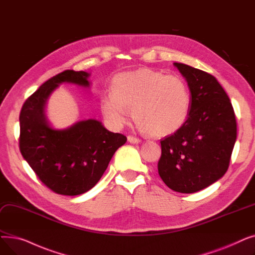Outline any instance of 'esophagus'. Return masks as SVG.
<instances>
[{
  "label": "esophagus",
  "instance_id": "esophagus-1",
  "mask_svg": "<svg viewBox=\"0 0 255 255\" xmlns=\"http://www.w3.org/2000/svg\"><path fill=\"white\" fill-rule=\"evenodd\" d=\"M127 139H128V141L131 142V143H139V142H140V139H139V138H137V137H135V136H132V135H129V136L127 137Z\"/></svg>",
  "mask_w": 255,
  "mask_h": 255
}]
</instances>
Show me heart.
Listing matches in <instances>:
<instances>
[{
    "instance_id": "obj_1",
    "label": "heart",
    "mask_w": 255,
    "mask_h": 255,
    "mask_svg": "<svg viewBox=\"0 0 255 255\" xmlns=\"http://www.w3.org/2000/svg\"><path fill=\"white\" fill-rule=\"evenodd\" d=\"M113 95L103 99L105 118L122 126L131 110L136 125L150 136L163 137L180 130L189 118L192 96L186 80L177 74L142 68L118 74Z\"/></svg>"
}]
</instances>
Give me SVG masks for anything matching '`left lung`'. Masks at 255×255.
Wrapping results in <instances>:
<instances>
[{
  "mask_svg": "<svg viewBox=\"0 0 255 255\" xmlns=\"http://www.w3.org/2000/svg\"><path fill=\"white\" fill-rule=\"evenodd\" d=\"M188 83L192 106L185 125L160 141V178L170 189L193 193L212 185L229 168L237 139L232 102L213 75L173 63Z\"/></svg>",
  "mask_w": 255,
  "mask_h": 255,
  "instance_id": "8db88e82",
  "label": "left lung"
}]
</instances>
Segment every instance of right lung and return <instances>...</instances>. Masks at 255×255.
I'll use <instances>...</instances> for the list:
<instances>
[{
  "label": "right lung",
  "mask_w": 255,
  "mask_h": 255,
  "mask_svg": "<svg viewBox=\"0 0 255 255\" xmlns=\"http://www.w3.org/2000/svg\"><path fill=\"white\" fill-rule=\"evenodd\" d=\"M85 71L65 70L49 78L25 100L19 115V150L37 177L53 192L79 195L95 186L115 152L127 141L121 133L105 129L97 120L79 121L71 127L53 129L44 109L60 84L89 87Z\"/></svg>",
  "instance_id": "add662e5"
}]
</instances>
